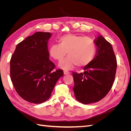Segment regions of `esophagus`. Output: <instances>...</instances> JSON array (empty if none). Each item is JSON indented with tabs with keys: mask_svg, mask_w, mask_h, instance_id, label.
Segmentation results:
<instances>
[{
	"mask_svg": "<svg viewBox=\"0 0 131 131\" xmlns=\"http://www.w3.org/2000/svg\"><path fill=\"white\" fill-rule=\"evenodd\" d=\"M70 73L69 72H68V71H64V75H67V74H69Z\"/></svg>",
	"mask_w": 131,
	"mask_h": 131,
	"instance_id": "34e87169",
	"label": "esophagus"
}]
</instances>
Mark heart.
I'll list each match as a JSON object with an SVG mask.
<instances>
[{"instance_id":"1","label":"heart","mask_w":131,"mask_h":131,"mask_svg":"<svg viewBox=\"0 0 131 131\" xmlns=\"http://www.w3.org/2000/svg\"><path fill=\"white\" fill-rule=\"evenodd\" d=\"M58 41L59 43L50 46L49 53L53 58L60 61L68 52L69 56L59 63V66L65 69H72L77 65H88L96 54V44L91 38L69 34L59 38Z\"/></svg>"}]
</instances>
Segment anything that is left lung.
Wrapping results in <instances>:
<instances>
[{"mask_svg":"<svg viewBox=\"0 0 131 131\" xmlns=\"http://www.w3.org/2000/svg\"><path fill=\"white\" fill-rule=\"evenodd\" d=\"M94 59L84 67V72L73 73V91L77 100L88 104L105 97L112 89L115 78L117 61L111 43L100 35Z\"/></svg>","mask_w":131,"mask_h":131,"instance_id":"8db88e82","label":"left lung"}]
</instances>
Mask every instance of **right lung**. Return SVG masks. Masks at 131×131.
<instances>
[{
  "instance_id": "obj_1",
  "label": "right lung",
  "mask_w": 131,
  "mask_h": 131,
  "mask_svg": "<svg viewBox=\"0 0 131 131\" xmlns=\"http://www.w3.org/2000/svg\"><path fill=\"white\" fill-rule=\"evenodd\" d=\"M51 34L35 33L18 43L10 61V77L16 91L23 100L34 104L46 101L58 79L62 69L54 70L49 60L47 43Z\"/></svg>"
}]
</instances>
